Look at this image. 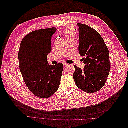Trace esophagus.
I'll return each instance as SVG.
<instances>
[{
	"label": "esophagus",
	"instance_id": "obj_1",
	"mask_svg": "<svg viewBox=\"0 0 128 128\" xmlns=\"http://www.w3.org/2000/svg\"><path fill=\"white\" fill-rule=\"evenodd\" d=\"M68 66V64L66 63H64V68H66Z\"/></svg>",
	"mask_w": 128,
	"mask_h": 128
}]
</instances>
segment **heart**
<instances>
[{"label":"heart","mask_w":128,"mask_h":128,"mask_svg":"<svg viewBox=\"0 0 128 128\" xmlns=\"http://www.w3.org/2000/svg\"><path fill=\"white\" fill-rule=\"evenodd\" d=\"M64 34L68 40H76V39H77L76 33L72 27H68L66 28L65 30Z\"/></svg>","instance_id":"obj_1"}]
</instances>
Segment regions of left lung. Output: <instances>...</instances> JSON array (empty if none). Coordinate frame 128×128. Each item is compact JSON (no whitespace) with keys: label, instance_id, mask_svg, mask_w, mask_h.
Returning a JSON list of instances; mask_svg holds the SVG:
<instances>
[{"label":"left lung","instance_id":"8db88e82","mask_svg":"<svg viewBox=\"0 0 128 128\" xmlns=\"http://www.w3.org/2000/svg\"><path fill=\"white\" fill-rule=\"evenodd\" d=\"M80 44L79 52L85 64L82 70L74 65L73 78L77 87L83 91L95 93L102 88L111 68L110 52L103 38L89 26L78 23Z\"/></svg>","mask_w":128,"mask_h":128}]
</instances>
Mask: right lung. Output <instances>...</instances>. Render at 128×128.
I'll return each instance as SVG.
<instances>
[{
	"instance_id": "1",
	"label": "right lung",
	"mask_w": 128,
	"mask_h": 128,
	"mask_svg": "<svg viewBox=\"0 0 128 128\" xmlns=\"http://www.w3.org/2000/svg\"><path fill=\"white\" fill-rule=\"evenodd\" d=\"M54 27L34 31L22 39L18 51L19 68L24 81L35 96L47 98L58 90L64 66L49 65L47 55L52 51Z\"/></svg>"
}]
</instances>
